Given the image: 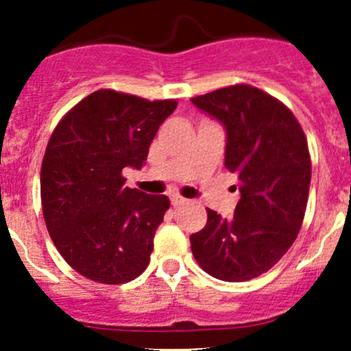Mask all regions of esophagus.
Here are the masks:
<instances>
[{"label":"esophagus","instance_id":"obj_1","mask_svg":"<svg viewBox=\"0 0 351 351\" xmlns=\"http://www.w3.org/2000/svg\"><path fill=\"white\" fill-rule=\"evenodd\" d=\"M169 200H171V205H173V207H178V205L185 204L186 198H183V197L176 195V193H173V195H169Z\"/></svg>","mask_w":351,"mask_h":351}]
</instances>
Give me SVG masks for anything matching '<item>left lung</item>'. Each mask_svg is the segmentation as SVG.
Listing matches in <instances>:
<instances>
[{
  "instance_id": "left-lung-1",
  "label": "left lung",
  "mask_w": 351,
  "mask_h": 351,
  "mask_svg": "<svg viewBox=\"0 0 351 351\" xmlns=\"http://www.w3.org/2000/svg\"><path fill=\"white\" fill-rule=\"evenodd\" d=\"M192 104L224 127V166L238 175L241 193L231 219L207 208L205 228L190 236L192 253L219 280H250L284 256L302 226L311 185L306 136L285 105L247 84Z\"/></svg>"
}]
</instances>
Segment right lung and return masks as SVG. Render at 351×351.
<instances>
[{
    "mask_svg": "<svg viewBox=\"0 0 351 351\" xmlns=\"http://www.w3.org/2000/svg\"><path fill=\"white\" fill-rule=\"evenodd\" d=\"M175 108V100L98 90L52 132L40 169L42 210L58 251L83 277L125 284L149 265L169 198L123 186L122 169L146 165Z\"/></svg>",
    "mask_w": 351,
    "mask_h": 351,
    "instance_id": "obj_1",
    "label": "right lung"
}]
</instances>
